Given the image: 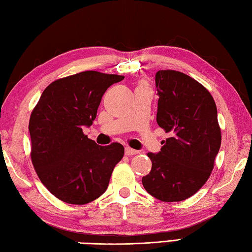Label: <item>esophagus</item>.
<instances>
[{
  "instance_id": "34e87169",
  "label": "esophagus",
  "mask_w": 252,
  "mask_h": 252,
  "mask_svg": "<svg viewBox=\"0 0 252 252\" xmlns=\"http://www.w3.org/2000/svg\"><path fill=\"white\" fill-rule=\"evenodd\" d=\"M125 154L127 156H131V155H136V154H138V151H135V149H133V148L126 147L125 148Z\"/></svg>"
}]
</instances>
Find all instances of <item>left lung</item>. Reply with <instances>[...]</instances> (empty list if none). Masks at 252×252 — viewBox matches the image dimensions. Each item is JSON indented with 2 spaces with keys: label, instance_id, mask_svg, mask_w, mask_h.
I'll return each instance as SVG.
<instances>
[{
  "label": "left lung",
  "instance_id": "obj_1",
  "mask_svg": "<svg viewBox=\"0 0 252 252\" xmlns=\"http://www.w3.org/2000/svg\"><path fill=\"white\" fill-rule=\"evenodd\" d=\"M157 124L170 137L157 154L148 153L152 170L142 182L161 201H182L204 186L221 144L216 103L206 88L177 70H158Z\"/></svg>",
  "mask_w": 252,
  "mask_h": 252
}]
</instances>
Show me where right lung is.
<instances>
[{
    "label": "right lung",
    "instance_id": "add662e5",
    "mask_svg": "<svg viewBox=\"0 0 252 252\" xmlns=\"http://www.w3.org/2000/svg\"><path fill=\"white\" fill-rule=\"evenodd\" d=\"M124 76L86 70L51 83L31 114V158L39 180L60 200L88 204L108 187L123 145L99 146L84 135L106 90Z\"/></svg>",
    "mask_w": 252,
    "mask_h": 252
}]
</instances>
